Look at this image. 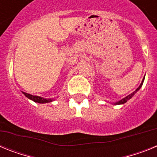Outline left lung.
Instances as JSON below:
<instances>
[{
  "label": "left lung",
  "mask_w": 157,
  "mask_h": 157,
  "mask_svg": "<svg viewBox=\"0 0 157 157\" xmlns=\"http://www.w3.org/2000/svg\"><path fill=\"white\" fill-rule=\"evenodd\" d=\"M144 78H143V80H142V82H141V85L139 86V87H138V88L137 89V90H136L135 91H134V92H133L132 94H130V95H128V96H127V97H126V98H123V99H122L121 101H118V102H116V103H115V105H122V104H124V103H126V102H127V101H128V100H130V98H132L133 96H134V94H135L136 93H137V91H138V90H140V88H141V86H142V84H143Z\"/></svg>",
  "instance_id": "1"
}]
</instances>
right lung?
<instances>
[{"instance_id":"right-lung-1","label":"right lung","mask_w":157,"mask_h":157,"mask_svg":"<svg viewBox=\"0 0 157 157\" xmlns=\"http://www.w3.org/2000/svg\"><path fill=\"white\" fill-rule=\"evenodd\" d=\"M23 94H24L27 98H28L29 99L34 101V102H37V103H48V102H51V101H53V99L50 98V99H45V98H41V97H38V96H34L31 95V94H27V93L23 92Z\"/></svg>"}]
</instances>
